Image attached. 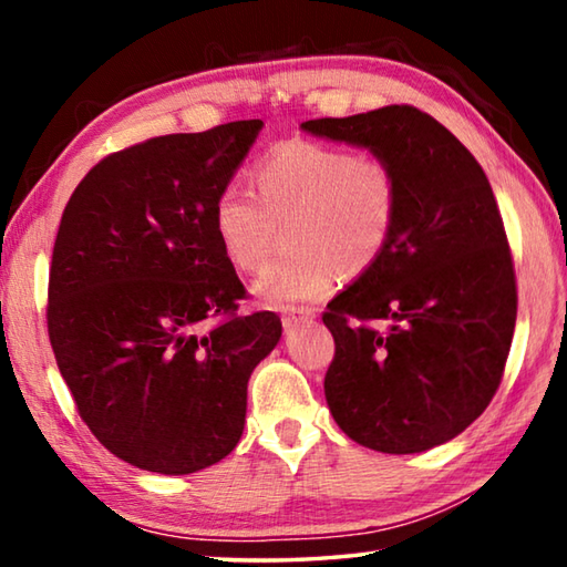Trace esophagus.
I'll return each instance as SVG.
<instances>
[{"label":"esophagus","instance_id":"34e87169","mask_svg":"<svg viewBox=\"0 0 567 567\" xmlns=\"http://www.w3.org/2000/svg\"><path fill=\"white\" fill-rule=\"evenodd\" d=\"M312 318H315L312 307H290V310H285V315H282V324H285V330H292L300 322H307Z\"/></svg>","mask_w":567,"mask_h":567}]
</instances>
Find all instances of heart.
I'll return each instance as SVG.
<instances>
[{"instance_id": "heart-1", "label": "heart", "mask_w": 567, "mask_h": 567, "mask_svg": "<svg viewBox=\"0 0 567 567\" xmlns=\"http://www.w3.org/2000/svg\"><path fill=\"white\" fill-rule=\"evenodd\" d=\"M252 189L227 185L213 205V229L237 272H260L287 229L290 252L255 285L270 305L318 300L340 270L362 275L392 239L400 215L395 167L378 155L312 140H287L255 165Z\"/></svg>"}]
</instances>
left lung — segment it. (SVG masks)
Returning a JSON list of instances; mask_svg holds the SVG:
<instances>
[{"instance_id": "1", "label": "left lung", "mask_w": 567, "mask_h": 567, "mask_svg": "<svg viewBox=\"0 0 567 567\" xmlns=\"http://www.w3.org/2000/svg\"><path fill=\"white\" fill-rule=\"evenodd\" d=\"M302 130L388 159L400 215L385 255L328 305L324 398L342 433L392 455L463 433L501 388L517 287L483 167L427 112L390 104Z\"/></svg>"}]
</instances>
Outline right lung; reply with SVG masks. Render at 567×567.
<instances>
[{
  "label": "right lung",
  "instance_id": "obj_1",
  "mask_svg": "<svg viewBox=\"0 0 567 567\" xmlns=\"http://www.w3.org/2000/svg\"><path fill=\"white\" fill-rule=\"evenodd\" d=\"M262 120L165 134L97 162L56 229L47 330L76 412L124 463L187 475L229 455L247 380L282 334L237 315L213 205Z\"/></svg>",
  "mask_w": 567,
  "mask_h": 567
}]
</instances>
